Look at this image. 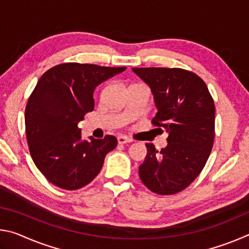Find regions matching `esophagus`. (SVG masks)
<instances>
[{
    "label": "esophagus",
    "mask_w": 249,
    "mask_h": 249,
    "mask_svg": "<svg viewBox=\"0 0 249 249\" xmlns=\"http://www.w3.org/2000/svg\"><path fill=\"white\" fill-rule=\"evenodd\" d=\"M117 142H119V144L124 145V144H126V142H130L132 141L128 140V138L125 137V136H119V137H117Z\"/></svg>",
    "instance_id": "obj_1"
}]
</instances>
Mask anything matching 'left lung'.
I'll list each match as a JSON object with an SVG mask.
<instances>
[{
    "instance_id": "obj_1",
    "label": "left lung",
    "mask_w": 249,
    "mask_h": 249,
    "mask_svg": "<svg viewBox=\"0 0 249 249\" xmlns=\"http://www.w3.org/2000/svg\"><path fill=\"white\" fill-rule=\"evenodd\" d=\"M150 88L157 113L151 121L165 129L168 144L158 151L146 144L140 177L150 191L175 195L203 169L214 142L215 107L205 82L180 68H133ZM163 132V130H162Z\"/></svg>"
}]
</instances>
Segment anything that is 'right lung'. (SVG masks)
<instances>
[{"mask_svg": "<svg viewBox=\"0 0 249 249\" xmlns=\"http://www.w3.org/2000/svg\"><path fill=\"white\" fill-rule=\"evenodd\" d=\"M125 69L68 62L41 75L27 101L25 127L33 161L49 182L77 190L99 175L117 140H83L78 124L93 111L95 88Z\"/></svg>", "mask_w": 249, "mask_h": 249, "instance_id": "add662e5", "label": "right lung"}]
</instances>
